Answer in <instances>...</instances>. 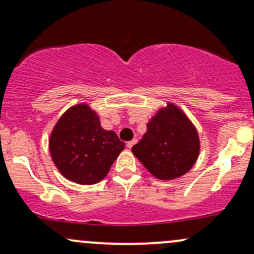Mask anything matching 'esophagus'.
<instances>
[{
    "mask_svg": "<svg viewBox=\"0 0 254 254\" xmlns=\"http://www.w3.org/2000/svg\"><path fill=\"white\" fill-rule=\"evenodd\" d=\"M136 142H137V139H132V141H130V142H127V147L129 148V149H131V148L133 147V145L136 144Z\"/></svg>",
    "mask_w": 254,
    "mask_h": 254,
    "instance_id": "obj_1",
    "label": "esophagus"
}]
</instances>
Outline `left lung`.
Segmentation results:
<instances>
[{
    "instance_id": "obj_1",
    "label": "left lung",
    "mask_w": 254,
    "mask_h": 254,
    "mask_svg": "<svg viewBox=\"0 0 254 254\" xmlns=\"http://www.w3.org/2000/svg\"><path fill=\"white\" fill-rule=\"evenodd\" d=\"M132 153L161 180L176 179L191 170L199 154L198 132L176 105L168 104L147 124V132Z\"/></svg>"
}]
</instances>
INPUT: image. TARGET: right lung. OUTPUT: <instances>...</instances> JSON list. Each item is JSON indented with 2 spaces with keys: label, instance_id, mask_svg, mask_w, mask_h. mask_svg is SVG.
Masks as SVG:
<instances>
[{
  "label": "right lung",
  "instance_id": "obj_1",
  "mask_svg": "<svg viewBox=\"0 0 254 254\" xmlns=\"http://www.w3.org/2000/svg\"><path fill=\"white\" fill-rule=\"evenodd\" d=\"M49 147L55 165L66 179L93 185L107 176L125 144L115 131L101 127L88 105L78 104L55 125Z\"/></svg>",
  "mask_w": 254,
  "mask_h": 254
}]
</instances>
